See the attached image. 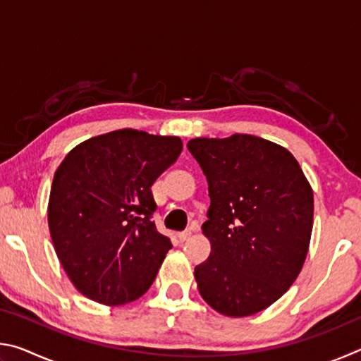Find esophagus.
Instances as JSON below:
<instances>
[{
    "instance_id": "esophagus-1",
    "label": "esophagus",
    "mask_w": 361,
    "mask_h": 361,
    "mask_svg": "<svg viewBox=\"0 0 361 361\" xmlns=\"http://www.w3.org/2000/svg\"><path fill=\"white\" fill-rule=\"evenodd\" d=\"M191 234H192V229L189 228V229H186V231L180 232V234H178V239H180L181 242H185V240H188V239H189V237H191Z\"/></svg>"
}]
</instances>
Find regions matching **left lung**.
<instances>
[{
    "label": "left lung",
    "mask_w": 361,
    "mask_h": 361,
    "mask_svg": "<svg viewBox=\"0 0 361 361\" xmlns=\"http://www.w3.org/2000/svg\"><path fill=\"white\" fill-rule=\"evenodd\" d=\"M188 149L210 195L202 231L212 252L194 269L200 296L223 315L258 314L301 272L314 224L312 188L291 152L264 138H194Z\"/></svg>",
    "instance_id": "obj_1"
}]
</instances>
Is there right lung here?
Wrapping results in <instances>:
<instances>
[{"label":"right lung","mask_w":361,"mask_h":361,"mask_svg":"<svg viewBox=\"0 0 361 361\" xmlns=\"http://www.w3.org/2000/svg\"><path fill=\"white\" fill-rule=\"evenodd\" d=\"M178 137L122 129L73 148L54 175L47 221L73 285L92 301H135L172 242L152 221L151 186L178 159Z\"/></svg>","instance_id":"obj_1"}]
</instances>
